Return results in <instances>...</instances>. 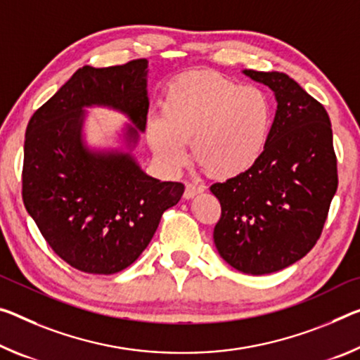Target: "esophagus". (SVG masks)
<instances>
[{
    "label": "esophagus",
    "instance_id": "1",
    "mask_svg": "<svg viewBox=\"0 0 360 360\" xmlns=\"http://www.w3.org/2000/svg\"><path fill=\"white\" fill-rule=\"evenodd\" d=\"M205 189L203 186H198L195 182H187L186 191H184V198H193L197 193H202Z\"/></svg>",
    "mask_w": 360,
    "mask_h": 360
}]
</instances>
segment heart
I'll list each match as a JSON object with an SVG mask.
<instances>
[{"label": "heart", "instance_id": "obj_1", "mask_svg": "<svg viewBox=\"0 0 360 360\" xmlns=\"http://www.w3.org/2000/svg\"><path fill=\"white\" fill-rule=\"evenodd\" d=\"M274 105L266 91L242 86L213 72L182 75L165 91L162 117L147 122L160 162L178 169L193 158L211 178L231 179L255 167L269 144Z\"/></svg>", "mask_w": 360, "mask_h": 360}]
</instances>
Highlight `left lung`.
I'll return each instance as SVG.
<instances>
[{
    "label": "left lung",
    "mask_w": 360,
    "mask_h": 360,
    "mask_svg": "<svg viewBox=\"0 0 360 360\" xmlns=\"http://www.w3.org/2000/svg\"><path fill=\"white\" fill-rule=\"evenodd\" d=\"M269 86L277 112L255 167L210 191L221 203L213 238L227 264L262 276L311 252L338 187L333 133L321 102L282 72L243 70Z\"/></svg>",
    "instance_id": "left-lung-1"
}]
</instances>
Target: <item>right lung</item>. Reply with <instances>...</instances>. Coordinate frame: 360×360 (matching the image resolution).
Segmentation results:
<instances>
[{"instance_id": "add662e5", "label": "right lung", "mask_w": 360, "mask_h": 360, "mask_svg": "<svg viewBox=\"0 0 360 360\" xmlns=\"http://www.w3.org/2000/svg\"><path fill=\"white\" fill-rule=\"evenodd\" d=\"M147 59L123 65H84L28 122L22 198L53 252L86 274H117L139 258L182 182L147 176L128 153L83 146V107L122 110L146 129ZM138 129L129 128L131 141Z\"/></svg>"}]
</instances>
